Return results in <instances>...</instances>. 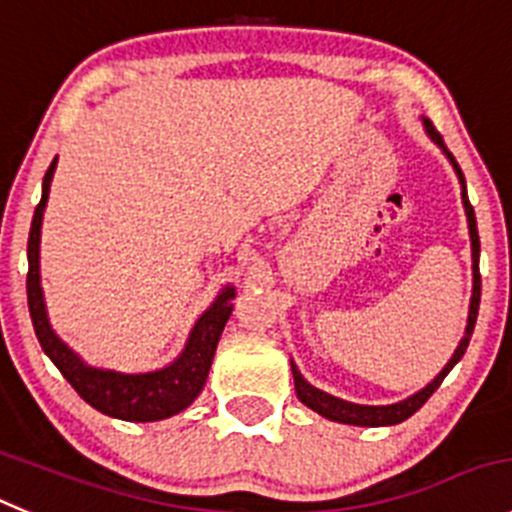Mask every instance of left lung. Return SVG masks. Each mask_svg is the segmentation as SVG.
<instances>
[{"label": "left lung", "instance_id": "1", "mask_svg": "<svg viewBox=\"0 0 512 512\" xmlns=\"http://www.w3.org/2000/svg\"><path fill=\"white\" fill-rule=\"evenodd\" d=\"M425 130H427V135H430V138L435 140L437 145H440L442 153L447 155V160H450L452 168H455L457 178H460V186H462V206H465L467 228H470V246H472V299H470V314H467L465 337H462V342L457 344L455 354H452L450 362L445 364V369H442V372L437 374V377L432 379V382L427 384L425 389L415 392L412 397L402 399V402H397V405H379V407L354 405V402H347V399H339V397H334V394L321 392V389L311 387V384L306 382L304 377H301V372L296 369V364L291 362L296 397H299L306 407H311V410L319 412L321 417H326V420L344 422V425H359V427H384V425H399V422H405L407 417H412L417 410H420L422 405H425L427 399L435 394V389L442 384V379L450 374V369L455 367L457 362H460L462 354H465V349H467V344H470L472 329H475V321H478V309H480V236H478V221H475V211H472L470 201H467L465 175H462L460 165H457V160L452 158V153L445 148V143H442V135L437 133L435 125H432L427 118H425Z\"/></svg>", "mask_w": 512, "mask_h": 512}]
</instances>
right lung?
Here are the masks:
<instances>
[{"instance_id": "1", "label": "right lung", "mask_w": 512, "mask_h": 512, "mask_svg": "<svg viewBox=\"0 0 512 512\" xmlns=\"http://www.w3.org/2000/svg\"><path fill=\"white\" fill-rule=\"evenodd\" d=\"M55 168L57 158L52 160V165L45 173V180H42V201L34 208L27 241V304L34 324V334L40 339L47 357L62 372V377L75 387V392L85 399L87 405L95 407L102 415L128 422H155L178 415L201 394L203 384H206L218 339H221L223 326H226L228 316L233 311L231 301L236 299V289L226 286L216 296V301L198 316L191 334H188L186 349L168 367L143 374H123L115 372V369L90 367V364L82 362L80 354L72 352L50 326L45 296H42L40 286L42 216H45Z\"/></svg>"}]
</instances>
